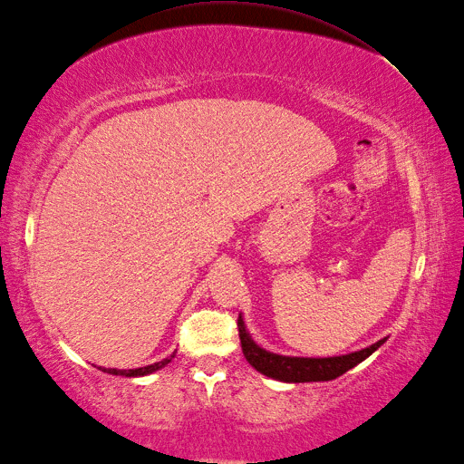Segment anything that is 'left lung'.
Listing matches in <instances>:
<instances>
[{"label":"left lung","mask_w":464,"mask_h":464,"mask_svg":"<svg viewBox=\"0 0 464 464\" xmlns=\"http://www.w3.org/2000/svg\"><path fill=\"white\" fill-rule=\"evenodd\" d=\"M238 331H240V343H242V353L247 362H250L257 372H262L264 376L274 378L279 382H291V383H301V382H329L338 376H343L344 372L354 368L356 364L366 360L372 353L388 341V338H382V341L370 344L362 350H356V353H350L344 356H329V358H303V356H281L274 354L269 350L257 346L254 338L247 333L242 314L238 317Z\"/></svg>","instance_id":"obj_1"}]
</instances>
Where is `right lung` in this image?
Instances as JSON below:
<instances>
[{
  "mask_svg": "<svg viewBox=\"0 0 464 464\" xmlns=\"http://www.w3.org/2000/svg\"><path fill=\"white\" fill-rule=\"evenodd\" d=\"M175 358V353L171 356L163 358L161 362H155V364H150V366H143V368H131V370H118V368H102V372H106V374H111V376H126V378H138V376H147V374H153V372L165 368L171 360Z\"/></svg>",
  "mask_w": 464,
  "mask_h": 464,
  "instance_id": "add662e5",
  "label": "right lung"
}]
</instances>
